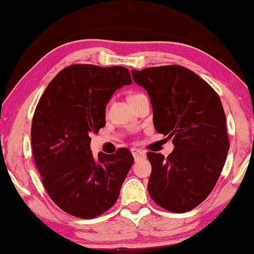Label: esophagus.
<instances>
[{
  "instance_id": "34e87169",
  "label": "esophagus",
  "mask_w": 254,
  "mask_h": 254,
  "mask_svg": "<svg viewBox=\"0 0 254 254\" xmlns=\"http://www.w3.org/2000/svg\"><path fill=\"white\" fill-rule=\"evenodd\" d=\"M131 151H132V155H133V157H134L135 161L143 160V158H146V153H145V151L137 149V148H132Z\"/></svg>"
}]
</instances>
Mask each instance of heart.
I'll list each match as a JSON object with an SVG mask.
<instances>
[{
	"instance_id": "b5f03b06",
	"label": "heart",
	"mask_w": 254,
	"mask_h": 254,
	"mask_svg": "<svg viewBox=\"0 0 254 254\" xmlns=\"http://www.w3.org/2000/svg\"><path fill=\"white\" fill-rule=\"evenodd\" d=\"M137 94H140V93H134V94H132V96H130V98H131V97H134V96H137Z\"/></svg>"
}]
</instances>
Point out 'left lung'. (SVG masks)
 <instances>
[{"instance_id": "1", "label": "left lung", "mask_w": 254, "mask_h": 254, "mask_svg": "<svg viewBox=\"0 0 254 254\" xmlns=\"http://www.w3.org/2000/svg\"><path fill=\"white\" fill-rule=\"evenodd\" d=\"M131 73L149 94L156 131L173 138L175 145L168 157L147 153L150 197L170 212L190 211L214 188L229 149L220 98L209 83L179 65Z\"/></svg>"}]
</instances>
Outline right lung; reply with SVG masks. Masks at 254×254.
<instances>
[{
	"label": "right lung",
	"mask_w": 254,
	"mask_h": 254,
	"mask_svg": "<svg viewBox=\"0 0 254 254\" xmlns=\"http://www.w3.org/2000/svg\"><path fill=\"white\" fill-rule=\"evenodd\" d=\"M132 83L122 66H67L56 75L36 106L32 151L50 198L66 213L92 219L111 209L134 158L127 148L93 156L90 135L105 127L113 93Z\"/></svg>",
	"instance_id": "1"
}]
</instances>
